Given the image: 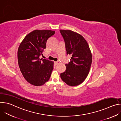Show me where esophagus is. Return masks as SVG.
I'll return each instance as SVG.
<instances>
[{"mask_svg": "<svg viewBox=\"0 0 121 121\" xmlns=\"http://www.w3.org/2000/svg\"><path fill=\"white\" fill-rule=\"evenodd\" d=\"M59 63V62H58V61H56V62H55V65H57Z\"/></svg>", "mask_w": 121, "mask_h": 121, "instance_id": "1", "label": "esophagus"}]
</instances>
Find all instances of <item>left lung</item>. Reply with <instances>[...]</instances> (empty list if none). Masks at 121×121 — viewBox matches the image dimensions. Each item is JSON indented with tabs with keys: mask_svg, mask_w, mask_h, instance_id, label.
Masks as SVG:
<instances>
[{
	"mask_svg": "<svg viewBox=\"0 0 121 121\" xmlns=\"http://www.w3.org/2000/svg\"><path fill=\"white\" fill-rule=\"evenodd\" d=\"M60 32L65 43L66 54L72 56L60 77L68 85L76 86L82 83L89 73L92 59L91 51L80 34L71 30H60Z\"/></svg>",
	"mask_w": 121,
	"mask_h": 121,
	"instance_id": "1",
	"label": "left lung"
}]
</instances>
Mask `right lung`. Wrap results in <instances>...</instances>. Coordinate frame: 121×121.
<instances>
[{
  "label": "right lung",
  "instance_id": "obj_1",
  "mask_svg": "<svg viewBox=\"0 0 121 121\" xmlns=\"http://www.w3.org/2000/svg\"><path fill=\"white\" fill-rule=\"evenodd\" d=\"M55 31L34 30L24 38L18 51L20 70L24 78L36 86L48 81L54 69V62L40 56L46 48L47 40L54 35Z\"/></svg>",
  "mask_w": 121,
  "mask_h": 121
}]
</instances>
